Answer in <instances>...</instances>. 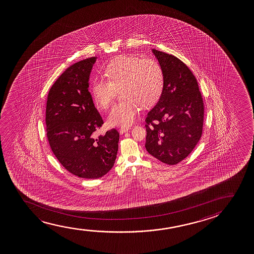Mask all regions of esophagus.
<instances>
[{
    "instance_id": "34e87169",
    "label": "esophagus",
    "mask_w": 254,
    "mask_h": 254,
    "mask_svg": "<svg viewBox=\"0 0 254 254\" xmlns=\"http://www.w3.org/2000/svg\"><path fill=\"white\" fill-rule=\"evenodd\" d=\"M129 129H130V127H122L120 128L119 131H120V133H121V134H123L124 132H127Z\"/></svg>"
}]
</instances>
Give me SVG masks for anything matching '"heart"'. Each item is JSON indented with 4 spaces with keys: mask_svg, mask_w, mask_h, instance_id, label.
Returning <instances> with one entry per match:
<instances>
[{
    "mask_svg": "<svg viewBox=\"0 0 254 254\" xmlns=\"http://www.w3.org/2000/svg\"><path fill=\"white\" fill-rule=\"evenodd\" d=\"M104 79H94L91 94L95 104L108 109L120 90L124 100L115 104L108 116V125L127 127L135 120L139 104L148 108L156 103L164 88V72L157 61L122 55L112 60L105 68Z\"/></svg>",
    "mask_w": 254,
    "mask_h": 254,
    "instance_id": "1",
    "label": "heart"
}]
</instances>
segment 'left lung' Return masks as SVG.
<instances>
[{
  "label": "left lung",
  "instance_id": "obj_1",
  "mask_svg": "<svg viewBox=\"0 0 254 254\" xmlns=\"http://www.w3.org/2000/svg\"><path fill=\"white\" fill-rule=\"evenodd\" d=\"M164 72L160 100L146 118V149L167 165H176L200 139L204 103L191 70L177 57L152 50Z\"/></svg>",
  "mask_w": 254,
  "mask_h": 254
}]
</instances>
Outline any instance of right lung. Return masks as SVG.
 Returning a JSON list of instances; mask_svg holds the SVG:
<instances>
[{"mask_svg":"<svg viewBox=\"0 0 254 254\" xmlns=\"http://www.w3.org/2000/svg\"><path fill=\"white\" fill-rule=\"evenodd\" d=\"M96 57L74 63L53 84L46 107L49 146L60 163L84 179L104 176L114 167L119 134L111 129L96 136L103 120L94 107L88 80Z\"/></svg>","mask_w":254,"mask_h":254,"instance_id":"add662e5","label":"right lung"}]
</instances>
